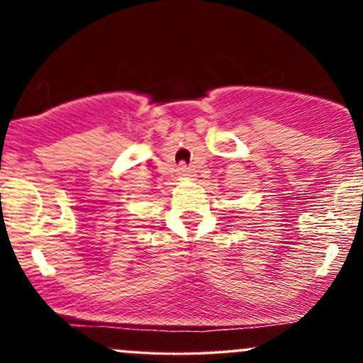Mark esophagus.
Instances as JSON below:
<instances>
[{
    "label": "esophagus",
    "mask_w": 363,
    "mask_h": 363,
    "mask_svg": "<svg viewBox=\"0 0 363 363\" xmlns=\"http://www.w3.org/2000/svg\"><path fill=\"white\" fill-rule=\"evenodd\" d=\"M177 172H179V176H191V174H193V172H191V167L187 164L179 165Z\"/></svg>",
    "instance_id": "esophagus-1"
}]
</instances>
